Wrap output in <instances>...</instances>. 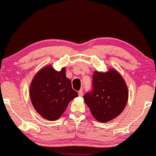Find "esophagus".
<instances>
[{"instance_id":"esophagus-1","label":"esophagus","mask_w":156,"mask_h":156,"mask_svg":"<svg viewBox=\"0 0 156 156\" xmlns=\"http://www.w3.org/2000/svg\"><path fill=\"white\" fill-rule=\"evenodd\" d=\"M78 95H79V97H82L83 96V90L80 89L79 91H78Z\"/></svg>"}]
</instances>
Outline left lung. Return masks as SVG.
I'll use <instances>...</instances> for the list:
<instances>
[{
    "label": "left lung",
    "instance_id": "1",
    "mask_svg": "<svg viewBox=\"0 0 156 156\" xmlns=\"http://www.w3.org/2000/svg\"><path fill=\"white\" fill-rule=\"evenodd\" d=\"M128 97L125 80L119 72L110 69L106 73H94L92 89L84 94L83 99L94 117L105 123L123 112Z\"/></svg>",
    "mask_w": 156,
    "mask_h": 156
}]
</instances>
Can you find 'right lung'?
I'll return each mask as SVG.
<instances>
[{
  "mask_svg": "<svg viewBox=\"0 0 156 156\" xmlns=\"http://www.w3.org/2000/svg\"><path fill=\"white\" fill-rule=\"evenodd\" d=\"M65 70V67L57 71L51 65L45 67L36 73L30 86L32 104L37 113L48 121L60 118L69 102L78 97Z\"/></svg>",
  "mask_w": 156,
  "mask_h": 156,
  "instance_id": "right-lung-1",
  "label": "right lung"
}]
</instances>
